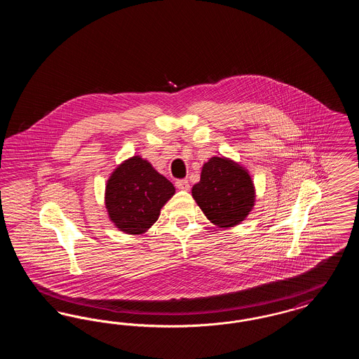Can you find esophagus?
<instances>
[{"label":"esophagus","instance_id":"obj_1","mask_svg":"<svg viewBox=\"0 0 359 359\" xmlns=\"http://www.w3.org/2000/svg\"><path fill=\"white\" fill-rule=\"evenodd\" d=\"M176 187L182 191H188L189 189V183H188L187 179H180V180H176Z\"/></svg>","mask_w":359,"mask_h":359}]
</instances>
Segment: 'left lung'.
Masks as SVG:
<instances>
[{
  "mask_svg": "<svg viewBox=\"0 0 359 359\" xmlns=\"http://www.w3.org/2000/svg\"><path fill=\"white\" fill-rule=\"evenodd\" d=\"M192 196L205 217L218 227L245 221L255 205L256 191L249 172L226 157H211L202 168Z\"/></svg>",
  "mask_w": 359,
  "mask_h": 359,
  "instance_id": "1",
  "label": "left lung"
}]
</instances>
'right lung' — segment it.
<instances>
[{
    "label": "right lung",
    "mask_w": 359,
    "mask_h": 359,
    "mask_svg": "<svg viewBox=\"0 0 359 359\" xmlns=\"http://www.w3.org/2000/svg\"><path fill=\"white\" fill-rule=\"evenodd\" d=\"M175 194L171 182L147 160L133 156L111 173L106 184L104 205L110 221L121 231L142 234L160 215Z\"/></svg>",
    "instance_id": "1"
}]
</instances>
